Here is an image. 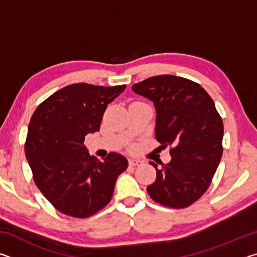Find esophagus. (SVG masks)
Here are the masks:
<instances>
[{"label": "esophagus", "mask_w": 257, "mask_h": 257, "mask_svg": "<svg viewBox=\"0 0 257 257\" xmlns=\"http://www.w3.org/2000/svg\"><path fill=\"white\" fill-rule=\"evenodd\" d=\"M129 164L132 165V167H138V165H142L143 164V161L136 160V159H130L129 160Z\"/></svg>", "instance_id": "1"}]
</instances>
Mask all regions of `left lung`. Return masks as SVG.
<instances>
[{"mask_svg": "<svg viewBox=\"0 0 257 257\" xmlns=\"http://www.w3.org/2000/svg\"><path fill=\"white\" fill-rule=\"evenodd\" d=\"M154 102L155 138L170 147L168 164L150 162L156 180L151 198L171 208L190 206L210 187L222 158L223 122L212 97L197 82L172 75L154 76L133 86Z\"/></svg>", "mask_w": 257, "mask_h": 257, "instance_id": "1", "label": "left lung"}]
</instances>
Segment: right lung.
Segmentation results:
<instances>
[{
	"instance_id": "1",
	"label": "right lung",
	"mask_w": 257,
	"mask_h": 257,
	"mask_svg": "<svg viewBox=\"0 0 257 257\" xmlns=\"http://www.w3.org/2000/svg\"><path fill=\"white\" fill-rule=\"evenodd\" d=\"M124 88L69 85L43 101L32 115L26 158L37 188L63 214L85 219L101 211L128 168L122 155L108 153L98 161L84 146L86 135L98 132L107 104Z\"/></svg>"
}]
</instances>
